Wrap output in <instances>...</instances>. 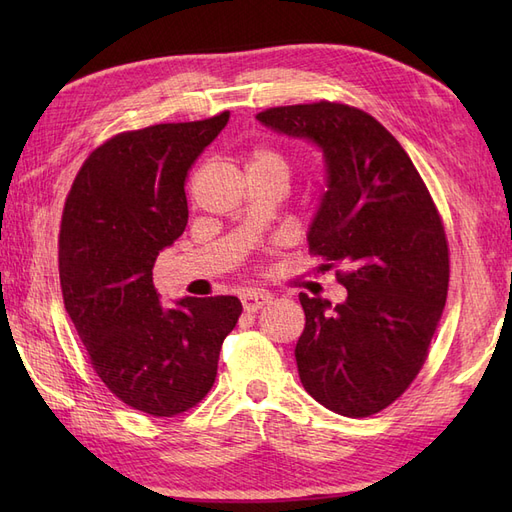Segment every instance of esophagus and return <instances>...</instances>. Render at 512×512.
<instances>
[{"instance_id":"1","label":"esophagus","mask_w":512,"mask_h":512,"mask_svg":"<svg viewBox=\"0 0 512 512\" xmlns=\"http://www.w3.org/2000/svg\"><path fill=\"white\" fill-rule=\"evenodd\" d=\"M273 297L269 292H260V290H250L245 292L241 297V303H243V309L245 312H258V309L265 307Z\"/></svg>"}]
</instances>
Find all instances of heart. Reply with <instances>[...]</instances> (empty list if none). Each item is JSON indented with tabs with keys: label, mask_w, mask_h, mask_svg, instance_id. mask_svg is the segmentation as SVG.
Returning <instances> with one entry per match:
<instances>
[{
	"label": "heart",
	"mask_w": 512,
	"mask_h": 512,
	"mask_svg": "<svg viewBox=\"0 0 512 512\" xmlns=\"http://www.w3.org/2000/svg\"><path fill=\"white\" fill-rule=\"evenodd\" d=\"M250 170H262V173H277L288 179L290 166L280 151L269 145H258L247 153V173Z\"/></svg>",
	"instance_id": "obj_1"
}]
</instances>
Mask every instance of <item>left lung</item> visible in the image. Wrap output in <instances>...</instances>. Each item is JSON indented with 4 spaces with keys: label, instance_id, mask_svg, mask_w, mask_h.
<instances>
[{
    "label": "left lung",
    "instance_id": "left-lung-1",
    "mask_svg": "<svg viewBox=\"0 0 512 512\" xmlns=\"http://www.w3.org/2000/svg\"><path fill=\"white\" fill-rule=\"evenodd\" d=\"M256 119L314 141L327 162L329 190L307 241L348 299L331 307L299 294L301 382L324 408L371 416L414 382L442 316L451 260L438 207L406 149L361 108L320 100Z\"/></svg>",
    "mask_w": 512,
    "mask_h": 512
}]
</instances>
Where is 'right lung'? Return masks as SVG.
<instances>
[{
	"label": "right lung",
	"instance_id": "right-lung-1",
	"mask_svg": "<svg viewBox=\"0 0 512 512\" xmlns=\"http://www.w3.org/2000/svg\"><path fill=\"white\" fill-rule=\"evenodd\" d=\"M228 117L108 138L76 173L61 213L66 312L106 389L149 416L183 414L211 391L243 312L237 297H185L164 309L153 286L160 250L188 224V170Z\"/></svg>",
	"mask_w": 512,
	"mask_h": 512
}]
</instances>
